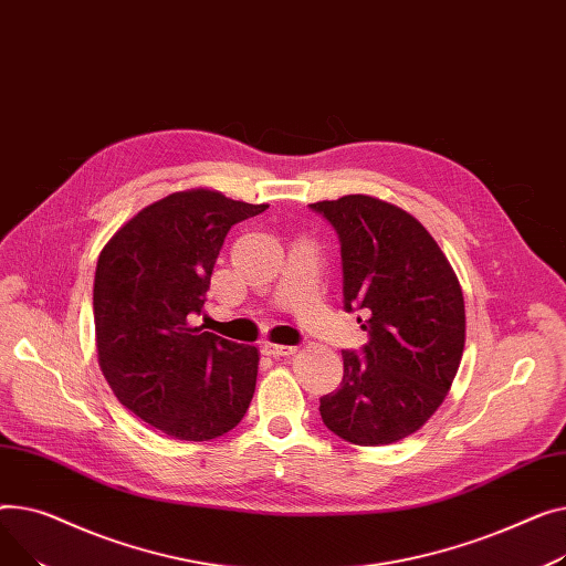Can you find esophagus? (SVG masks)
I'll list each match as a JSON object with an SVG mask.
<instances>
[{"instance_id":"1","label":"esophagus","mask_w":566,"mask_h":566,"mask_svg":"<svg viewBox=\"0 0 566 566\" xmlns=\"http://www.w3.org/2000/svg\"><path fill=\"white\" fill-rule=\"evenodd\" d=\"M296 352V347H290V345H274V343H264L262 345V354H268V356H290V354H294Z\"/></svg>"}]
</instances>
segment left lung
Segmentation results:
<instances>
[{
  "label": "left lung",
  "mask_w": 566,
  "mask_h": 566,
  "mask_svg": "<svg viewBox=\"0 0 566 566\" xmlns=\"http://www.w3.org/2000/svg\"><path fill=\"white\" fill-rule=\"evenodd\" d=\"M340 240L345 311H363L368 345L343 352V381L319 397L324 424L354 446L418 431L446 400L467 343L461 285L409 212L363 193L311 203Z\"/></svg>",
  "instance_id": "1"
}]
</instances>
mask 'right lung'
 Listing matches in <instances>:
<instances>
[{
	"label": "right lung",
	"instance_id": "right-lung-1",
	"mask_svg": "<svg viewBox=\"0 0 566 566\" xmlns=\"http://www.w3.org/2000/svg\"><path fill=\"white\" fill-rule=\"evenodd\" d=\"M270 206L214 189L169 193L123 223L97 258V363L118 402L180 441L217 439L244 418L260 354L191 326L228 230Z\"/></svg>",
	"mask_w": 566,
	"mask_h": 566
}]
</instances>
